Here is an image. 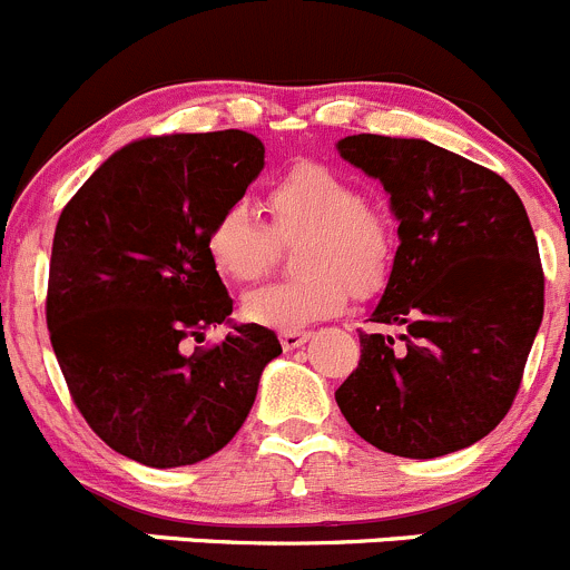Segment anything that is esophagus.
<instances>
[{
  "label": "esophagus",
  "instance_id": "obj_1",
  "mask_svg": "<svg viewBox=\"0 0 570 570\" xmlns=\"http://www.w3.org/2000/svg\"><path fill=\"white\" fill-rule=\"evenodd\" d=\"M307 341H309V332H304V330H285V332H279V343H283L285 352H293V348L304 346V343H307Z\"/></svg>",
  "mask_w": 570,
  "mask_h": 570
}]
</instances>
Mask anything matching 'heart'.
<instances>
[{
  "label": "heart",
  "instance_id": "b5f03b06",
  "mask_svg": "<svg viewBox=\"0 0 570 570\" xmlns=\"http://www.w3.org/2000/svg\"><path fill=\"white\" fill-rule=\"evenodd\" d=\"M272 229L233 202L207 229V257L222 277L255 283L272 268L278 238H296V266L304 274L257 287L244 298V315L268 330H302L341 313L348 291L371 296L387 283L393 235L385 213L363 190L321 163L287 168L266 194Z\"/></svg>",
  "mask_w": 570,
  "mask_h": 570
}]
</instances>
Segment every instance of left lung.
<instances>
[{
	"instance_id": "left-lung-1",
	"label": "left lung",
	"mask_w": 570,
	"mask_h": 570,
	"mask_svg": "<svg viewBox=\"0 0 570 570\" xmlns=\"http://www.w3.org/2000/svg\"><path fill=\"white\" fill-rule=\"evenodd\" d=\"M346 163L380 179L399 249L360 363L335 391L371 446L432 460L482 441L512 407L543 321V268L523 202L493 174L421 138L348 135Z\"/></svg>"
}]
</instances>
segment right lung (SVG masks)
Returning <instances> with one entry per match:
<instances>
[{
  "label": "right lung",
  "mask_w": 570,
  "mask_h": 570,
  "mask_svg": "<svg viewBox=\"0 0 570 570\" xmlns=\"http://www.w3.org/2000/svg\"><path fill=\"white\" fill-rule=\"evenodd\" d=\"M266 166L244 129L140 138L107 157L55 229L47 324L88 426L151 469L194 465L227 446L283 354L261 324L213 350L185 336L229 321L233 298L207 257V229Z\"/></svg>",
  "instance_id": "add662e5"
}]
</instances>
